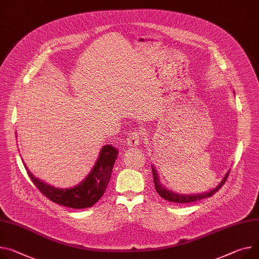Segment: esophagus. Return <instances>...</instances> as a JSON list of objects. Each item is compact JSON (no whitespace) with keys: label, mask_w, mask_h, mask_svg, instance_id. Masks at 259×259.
Segmentation results:
<instances>
[{"label":"esophagus","mask_w":259,"mask_h":259,"mask_svg":"<svg viewBox=\"0 0 259 259\" xmlns=\"http://www.w3.org/2000/svg\"><path fill=\"white\" fill-rule=\"evenodd\" d=\"M141 133L139 131H135L131 133V135L127 137V145L128 147H137L140 144L141 141Z\"/></svg>","instance_id":"esophagus-1"}]
</instances>
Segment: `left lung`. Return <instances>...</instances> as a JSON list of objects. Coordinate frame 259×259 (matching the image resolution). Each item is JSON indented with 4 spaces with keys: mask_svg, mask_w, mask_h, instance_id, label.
Returning <instances> with one entry per match:
<instances>
[{
    "mask_svg": "<svg viewBox=\"0 0 259 259\" xmlns=\"http://www.w3.org/2000/svg\"><path fill=\"white\" fill-rule=\"evenodd\" d=\"M151 167H152L153 182H154V187H155L156 192L162 198H164L165 200H168L170 202H175V203H190V202L201 200V199H205V198L212 196L219 189H220L224 185V183L226 182L227 177L229 175V172H230V171H227V173L225 174V176L223 177V180L220 182V184H219L215 188H213L207 192L197 193V194H180V193L173 192V191L167 189L166 187H164L160 182V177H158V174H157L154 166L151 165Z\"/></svg>",
    "mask_w": 259,
    "mask_h": 259,
    "instance_id": "left-lung-1",
    "label": "left lung"
}]
</instances>
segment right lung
I'll list each match as a JSON object with an SVG mask.
<instances>
[{"label": "right lung", "instance_id": "add662e5", "mask_svg": "<svg viewBox=\"0 0 259 259\" xmlns=\"http://www.w3.org/2000/svg\"><path fill=\"white\" fill-rule=\"evenodd\" d=\"M118 149L111 144L105 145L98 154L97 161L85 180L72 188H55L35 177L25 165L33 184L53 202L70 208H87L101 199L110 182Z\"/></svg>", "mask_w": 259, "mask_h": 259}]
</instances>
